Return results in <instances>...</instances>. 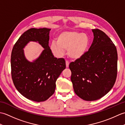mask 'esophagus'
<instances>
[{"instance_id":"obj_1","label":"esophagus","mask_w":125,"mask_h":125,"mask_svg":"<svg viewBox=\"0 0 125 125\" xmlns=\"http://www.w3.org/2000/svg\"><path fill=\"white\" fill-rule=\"evenodd\" d=\"M65 64H66V67L68 68L69 67V63L68 61H66Z\"/></svg>"}]
</instances>
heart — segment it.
Returning <instances> with one entry per match:
<instances>
[{
  "label": "heart",
  "instance_id": "heart-1",
  "mask_svg": "<svg viewBox=\"0 0 125 125\" xmlns=\"http://www.w3.org/2000/svg\"><path fill=\"white\" fill-rule=\"evenodd\" d=\"M90 43L88 35L76 31H64L58 34L56 42L50 44V51L55 57H62L67 50L68 57L73 60H79L85 55Z\"/></svg>",
  "mask_w": 125,
  "mask_h": 125
}]
</instances>
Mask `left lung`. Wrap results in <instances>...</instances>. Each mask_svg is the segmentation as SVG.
<instances>
[{
  "label": "left lung",
  "instance_id": "1",
  "mask_svg": "<svg viewBox=\"0 0 125 125\" xmlns=\"http://www.w3.org/2000/svg\"><path fill=\"white\" fill-rule=\"evenodd\" d=\"M94 40L83 57L70 63L74 91L81 99L94 101L106 94L115 84L117 75L116 48L106 34L92 30Z\"/></svg>",
  "mask_w": 125,
  "mask_h": 125
}]
</instances>
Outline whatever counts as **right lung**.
I'll use <instances>...</instances> for the list:
<instances>
[{
  "mask_svg": "<svg viewBox=\"0 0 125 125\" xmlns=\"http://www.w3.org/2000/svg\"><path fill=\"white\" fill-rule=\"evenodd\" d=\"M50 30L30 29L19 38L12 51L11 75L14 86L23 96L36 102L46 100L54 94L56 81L66 67L65 60L54 57L50 51ZM31 41L38 42L44 48L33 62L26 59L23 50Z\"/></svg>",
  "mask_w": 125,
  "mask_h": 125,
  "instance_id": "obj_1",
  "label": "right lung"
}]
</instances>
